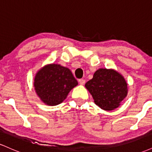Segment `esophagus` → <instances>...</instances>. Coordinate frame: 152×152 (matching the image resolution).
Instances as JSON below:
<instances>
[{"mask_svg": "<svg viewBox=\"0 0 152 152\" xmlns=\"http://www.w3.org/2000/svg\"><path fill=\"white\" fill-rule=\"evenodd\" d=\"M78 82H79V83L81 85H83L85 83V80L84 79H83V78H81V79H79L78 80Z\"/></svg>", "mask_w": 152, "mask_h": 152, "instance_id": "34e87169", "label": "esophagus"}]
</instances>
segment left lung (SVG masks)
Instances as JSON below:
<instances>
[{
	"label": "left lung",
	"mask_w": 152,
	"mask_h": 152,
	"mask_svg": "<svg viewBox=\"0 0 152 152\" xmlns=\"http://www.w3.org/2000/svg\"><path fill=\"white\" fill-rule=\"evenodd\" d=\"M101 109L111 111L117 108L127 95V83L121 75L114 70L100 69L85 84Z\"/></svg>",
	"instance_id": "8db88e82"
}]
</instances>
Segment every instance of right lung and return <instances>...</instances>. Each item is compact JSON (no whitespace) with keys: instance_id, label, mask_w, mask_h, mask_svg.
<instances>
[{"instance_id":"1","label":"right lung","mask_w":152,"mask_h":152,"mask_svg":"<svg viewBox=\"0 0 152 152\" xmlns=\"http://www.w3.org/2000/svg\"><path fill=\"white\" fill-rule=\"evenodd\" d=\"M78 82L68 68L50 64L42 68L34 79L36 92L47 105L56 106L64 102Z\"/></svg>"}]
</instances>
